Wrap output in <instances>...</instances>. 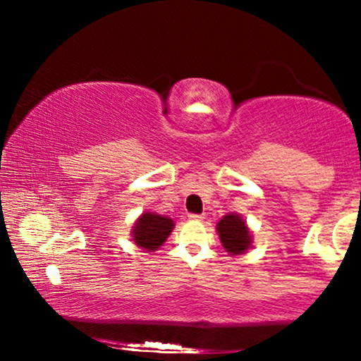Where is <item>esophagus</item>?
<instances>
[{
	"mask_svg": "<svg viewBox=\"0 0 361 361\" xmlns=\"http://www.w3.org/2000/svg\"><path fill=\"white\" fill-rule=\"evenodd\" d=\"M204 214H189V219L192 220H204Z\"/></svg>",
	"mask_w": 361,
	"mask_h": 361,
	"instance_id": "34e87169",
	"label": "esophagus"
}]
</instances>
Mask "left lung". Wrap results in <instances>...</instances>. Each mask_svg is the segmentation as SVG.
Returning <instances> with one entry per match:
<instances>
[{
  "instance_id": "1",
  "label": "left lung",
  "mask_w": 361,
  "mask_h": 361,
  "mask_svg": "<svg viewBox=\"0 0 361 361\" xmlns=\"http://www.w3.org/2000/svg\"><path fill=\"white\" fill-rule=\"evenodd\" d=\"M219 230L220 241L224 245V248L231 255H241L250 248L251 236L248 231V226L240 215H226L219 221L216 225Z\"/></svg>"
}]
</instances>
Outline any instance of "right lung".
<instances>
[{
  "label": "right lung",
  "mask_w": 361,
  "mask_h": 361,
  "mask_svg": "<svg viewBox=\"0 0 361 361\" xmlns=\"http://www.w3.org/2000/svg\"><path fill=\"white\" fill-rule=\"evenodd\" d=\"M174 224L171 219L156 214H142L133 228V240L137 246L147 251H154L167 240Z\"/></svg>",
  "instance_id": "1"
}]
</instances>
